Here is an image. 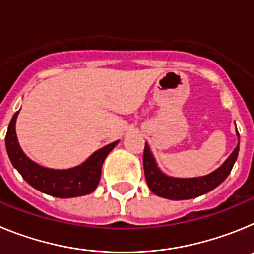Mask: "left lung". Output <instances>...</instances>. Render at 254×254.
<instances>
[{"instance_id":"1","label":"left lung","mask_w":254,"mask_h":254,"mask_svg":"<svg viewBox=\"0 0 254 254\" xmlns=\"http://www.w3.org/2000/svg\"><path fill=\"white\" fill-rule=\"evenodd\" d=\"M238 137L239 133L237 131ZM239 152V145L230 154L225 163L215 172L207 174L205 177H197V178H174V177L165 176L158 168L156 161L152 156L150 147L145 143L143 150V170H145V179L151 190L156 196L164 197L168 199H190L196 198L198 196L207 193L217 186L221 185L230 174L234 163L238 158Z\"/></svg>"}]
</instances>
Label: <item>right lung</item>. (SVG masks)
Listing matches in <instances>:
<instances>
[{"mask_svg":"<svg viewBox=\"0 0 254 254\" xmlns=\"http://www.w3.org/2000/svg\"><path fill=\"white\" fill-rule=\"evenodd\" d=\"M19 112L13 114L10 121L4 140L8 158L22 178L35 190L58 198H72L91 193L99 185L102 165L107 155L120 141L109 143L95 151L81 165L71 169H49L30 160L20 147L15 129Z\"/></svg>","mask_w":254,"mask_h":254,"instance_id":"obj_1","label":"right lung"}]
</instances>
